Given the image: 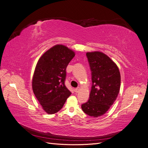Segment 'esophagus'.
Wrapping results in <instances>:
<instances>
[{
    "instance_id": "obj_1",
    "label": "esophagus",
    "mask_w": 148,
    "mask_h": 148,
    "mask_svg": "<svg viewBox=\"0 0 148 148\" xmlns=\"http://www.w3.org/2000/svg\"><path fill=\"white\" fill-rule=\"evenodd\" d=\"M79 90H80V88H79V87H78V88L75 89V91L76 92H78L79 91Z\"/></svg>"
}]
</instances>
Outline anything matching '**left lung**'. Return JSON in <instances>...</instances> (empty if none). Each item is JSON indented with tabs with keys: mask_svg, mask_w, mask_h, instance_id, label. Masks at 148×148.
Masks as SVG:
<instances>
[{
	"mask_svg": "<svg viewBox=\"0 0 148 148\" xmlns=\"http://www.w3.org/2000/svg\"><path fill=\"white\" fill-rule=\"evenodd\" d=\"M91 71L92 87L89 100L82 105L85 114L98 117L106 113L116 100L120 88L119 69L101 52H87Z\"/></svg>",
	"mask_w": 148,
	"mask_h": 148,
	"instance_id": "1",
	"label": "left lung"
}]
</instances>
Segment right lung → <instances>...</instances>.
I'll return each mask as SVG.
<instances>
[{
	"mask_svg": "<svg viewBox=\"0 0 148 148\" xmlns=\"http://www.w3.org/2000/svg\"><path fill=\"white\" fill-rule=\"evenodd\" d=\"M67 47L57 44L40 57L33 77V91L42 109L49 114L63 107L71 92L65 85L66 69L75 56Z\"/></svg>",
	"mask_w": 148,
	"mask_h": 148,
	"instance_id": "add662e5",
	"label": "right lung"
}]
</instances>
